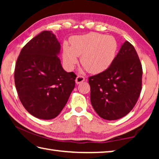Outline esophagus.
I'll return each instance as SVG.
<instances>
[{"instance_id":"esophagus-1","label":"esophagus","mask_w":159,"mask_h":159,"mask_svg":"<svg viewBox=\"0 0 159 159\" xmlns=\"http://www.w3.org/2000/svg\"><path fill=\"white\" fill-rule=\"evenodd\" d=\"M85 80V78L84 76H80V75H79V76H77L76 79V83L77 84H79V83L83 82Z\"/></svg>"}]
</instances>
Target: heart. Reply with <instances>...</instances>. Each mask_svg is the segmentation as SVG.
Instances as JSON below:
<instances>
[{
    "label": "heart",
    "instance_id": "b5f03b06",
    "mask_svg": "<svg viewBox=\"0 0 159 159\" xmlns=\"http://www.w3.org/2000/svg\"><path fill=\"white\" fill-rule=\"evenodd\" d=\"M118 43L111 36L93 33L76 36L70 39V47L64 44L63 62L72 70L80 57V63L91 74H99L111 66L116 56Z\"/></svg>",
    "mask_w": 159,
    "mask_h": 159
}]
</instances>
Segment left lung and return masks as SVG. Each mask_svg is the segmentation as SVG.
Masks as SVG:
<instances>
[{"label": "left lung", "instance_id": "1", "mask_svg": "<svg viewBox=\"0 0 159 159\" xmlns=\"http://www.w3.org/2000/svg\"><path fill=\"white\" fill-rule=\"evenodd\" d=\"M142 77L138 53L125 41L108 69L88 78L91 104L97 114L109 120L127 115L140 95Z\"/></svg>", "mask_w": 159, "mask_h": 159}]
</instances>
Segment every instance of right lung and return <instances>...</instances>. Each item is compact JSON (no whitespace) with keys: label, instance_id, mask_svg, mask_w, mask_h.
<instances>
[{"label":"right lung","instance_id":"right-lung-1","mask_svg":"<svg viewBox=\"0 0 159 159\" xmlns=\"http://www.w3.org/2000/svg\"><path fill=\"white\" fill-rule=\"evenodd\" d=\"M60 51L55 35L43 31L23 47L16 62L19 98L26 111L40 119L57 117L75 87L76 75L63 69Z\"/></svg>","mask_w":159,"mask_h":159}]
</instances>
